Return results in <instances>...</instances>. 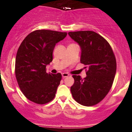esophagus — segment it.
I'll use <instances>...</instances> for the list:
<instances>
[{"instance_id":"esophagus-1","label":"esophagus","mask_w":132,"mask_h":132,"mask_svg":"<svg viewBox=\"0 0 132 132\" xmlns=\"http://www.w3.org/2000/svg\"><path fill=\"white\" fill-rule=\"evenodd\" d=\"M69 76H70V75H69L68 73H62V78H66V77H68Z\"/></svg>"}]
</instances>
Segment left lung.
Segmentation results:
<instances>
[{
    "mask_svg": "<svg viewBox=\"0 0 132 132\" xmlns=\"http://www.w3.org/2000/svg\"><path fill=\"white\" fill-rule=\"evenodd\" d=\"M68 35L80 47V62L87 68L84 79L72 76L71 93L80 104L93 106L101 101L112 87L116 71L115 56L106 40L95 32L80 31Z\"/></svg>",
    "mask_w": 132,
    "mask_h": 132,
    "instance_id": "1",
    "label": "left lung"
}]
</instances>
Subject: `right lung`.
I'll return each instance as SVG.
<instances>
[{
	"label": "right lung",
	"instance_id": "obj_1",
	"mask_svg": "<svg viewBox=\"0 0 132 132\" xmlns=\"http://www.w3.org/2000/svg\"><path fill=\"white\" fill-rule=\"evenodd\" d=\"M66 35V32L36 30L20 45L16 57L15 73L20 89L31 101L45 104L55 97L62 75L47 73L46 66L53 60L56 44Z\"/></svg>",
	"mask_w": 132,
	"mask_h": 132
}]
</instances>
